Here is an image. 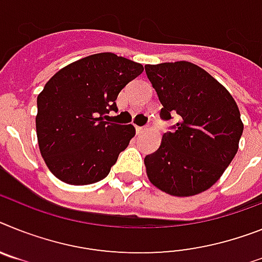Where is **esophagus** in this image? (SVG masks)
I'll use <instances>...</instances> for the list:
<instances>
[{
	"mask_svg": "<svg viewBox=\"0 0 262 262\" xmlns=\"http://www.w3.org/2000/svg\"><path fill=\"white\" fill-rule=\"evenodd\" d=\"M136 130H137V133H144L145 130H148V125L146 126H136Z\"/></svg>",
	"mask_w": 262,
	"mask_h": 262,
	"instance_id": "34e87169",
	"label": "esophagus"
}]
</instances>
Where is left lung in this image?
I'll list each match as a JSON object with an SVG mask.
<instances>
[{"label":"left lung","mask_w":262,"mask_h":262,"mask_svg":"<svg viewBox=\"0 0 262 262\" xmlns=\"http://www.w3.org/2000/svg\"><path fill=\"white\" fill-rule=\"evenodd\" d=\"M145 72L162 104L164 121L179 122L145 157L150 182L185 197L204 192L221 177L238 150L244 130L238 106L208 72L186 61L146 65Z\"/></svg>","instance_id":"left-lung-1"}]
</instances>
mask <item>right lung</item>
Wrapping results in <instances>:
<instances>
[{"label": "right lung", "mask_w": 262, "mask_h": 262, "mask_svg": "<svg viewBox=\"0 0 262 262\" xmlns=\"http://www.w3.org/2000/svg\"><path fill=\"white\" fill-rule=\"evenodd\" d=\"M142 72L141 63L98 53L62 68L46 82L37 97V138L57 179L89 185L109 174L136 129L107 122L105 114L117 109L118 93Z\"/></svg>", "instance_id": "obj_1"}]
</instances>
